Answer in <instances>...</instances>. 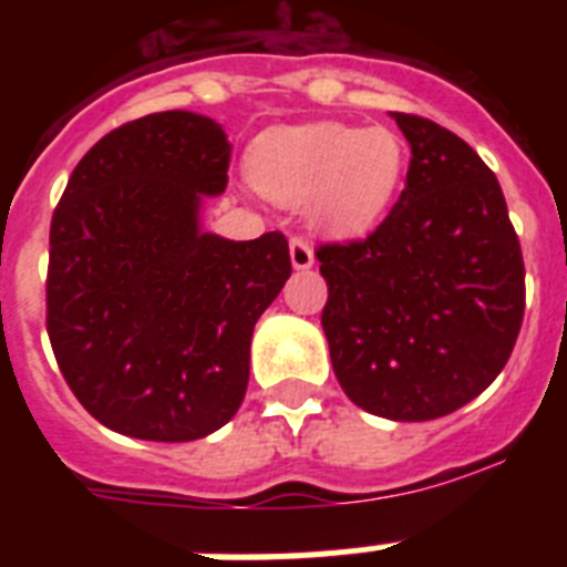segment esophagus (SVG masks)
Segmentation results:
<instances>
[{
  "mask_svg": "<svg viewBox=\"0 0 567 567\" xmlns=\"http://www.w3.org/2000/svg\"><path fill=\"white\" fill-rule=\"evenodd\" d=\"M289 258H292L295 269H312L315 267V252L303 238H292L289 240Z\"/></svg>",
  "mask_w": 567,
  "mask_h": 567,
  "instance_id": "esophagus-1",
  "label": "esophagus"
}]
</instances>
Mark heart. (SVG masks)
Instances as JSON below:
<instances>
[{"instance_id": "1", "label": "heart", "mask_w": 567, "mask_h": 567, "mask_svg": "<svg viewBox=\"0 0 567 567\" xmlns=\"http://www.w3.org/2000/svg\"><path fill=\"white\" fill-rule=\"evenodd\" d=\"M405 144L389 127L309 122L275 127L249 153V178L287 207L307 202V218L329 238L372 233L403 184Z\"/></svg>"}]
</instances>
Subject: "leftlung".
<instances>
[{"mask_svg": "<svg viewBox=\"0 0 567 567\" xmlns=\"http://www.w3.org/2000/svg\"><path fill=\"white\" fill-rule=\"evenodd\" d=\"M412 147L405 187L365 240L320 247L332 369L363 412L420 423L457 412L508 363L525 267L497 175L452 130L389 113Z\"/></svg>", "mask_w": 567, "mask_h": 567, "instance_id": "1", "label": "left lung"}]
</instances>
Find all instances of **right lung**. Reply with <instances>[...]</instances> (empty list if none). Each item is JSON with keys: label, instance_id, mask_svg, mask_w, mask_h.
Returning <instances> with one entry per match:
<instances>
[{"label": "right lung", "instance_id": "1", "mask_svg": "<svg viewBox=\"0 0 567 567\" xmlns=\"http://www.w3.org/2000/svg\"><path fill=\"white\" fill-rule=\"evenodd\" d=\"M233 144L167 110L90 147L50 224L48 334L64 380L124 437L187 443L235 417L258 318L292 275L280 233H207Z\"/></svg>", "mask_w": 567, "mask_h": 567}]
</instances>
